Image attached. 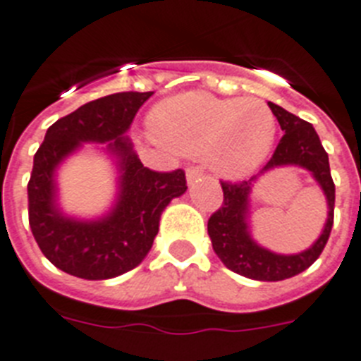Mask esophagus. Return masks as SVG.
<instances>
[{
  "label": "esophagus",
  "instance_id": "1",
  "mask_svg": "<svg viewBox=\"0 0 361 361\" xmlns=\"http://www.w3.org/2000/svg\"><path fill=\"white\" fill-rule=\"evenodd\" d=\"M202 177V169L197 168V166H190V168L186 169V178H188V184L195 183L197 178Z\"/></svg>",
  "mask_w": 361,
  "mask_h": 361
}]
</instances>
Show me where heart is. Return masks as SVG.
Segmentation results:
<instances>
[{
	"instance_id": "heart-1",
	"label": "heart",
	"mask_w": 361,
	"mask_h": 361,
	"mask_svg": "<svg viewBox=\"0 0 361 361\" xmlns=\"http://www.w3.org/2000/svg\"><path fill=\"white\" fill-rule=\"evenodd\" d=\"M153 137L188 157H204L215 173L243 178L259 168L276 140V116L255 98L184 92L149 115Z\"/></svg>"
}]
</instances>
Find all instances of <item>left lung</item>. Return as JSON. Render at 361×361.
Segmentation results:
<instances>
[{
  "mask_svg": "<svg viewBox=\"0 0 361 361\" xmlns=\"http://www.w3.org/2000/svg\"><path fill=\"white\" fill-rule=\"evenodd\" d=\"M269 107L285 135L261 173L279 166H300L309 169L327 197L329 217L322 235L309 250L294 255L274 254L257 245L248 230V195L252 192V183L257 178L255 175L239 183L221 180L224 193L223 206L208 219V235L215 254L226 269L257 281H281L309 269L327 245L334 223V183L329 168L327 151L323 149L312 124L272 102H269Z\"/></svg>",
  "mask_w": 361,
  "mask_h": 361,
  "instance_id": "1",
  "label": "left lung"
}]
</instances>
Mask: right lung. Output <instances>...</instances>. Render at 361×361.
I'll return each instance as SVG.
<instances>
[{"label": "right lung", "mask_w": 361, "mask_h": 361, "mask_svg": "<svg viewBox=\"0 0 361 361\" xmlns=\"http://www.w3.org/2000/svg\"><path fill=\"white\" fill-rule=\"evenodd\" d=\"M153 94L116 92L84 104L56 120L34 155L29 186V224L39 250L56 269L82 279H111L142 263L159 233L160 215L186 192L183 169L144 168L124 133ZM82 142H109L119 159V197L114 210L97 221L63 216L56 204L54 171Z\"/></svg>", "instance_id": "add662e5"}]
</instances>
